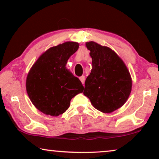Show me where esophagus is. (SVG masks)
<instances>
[{
  "mask_svg": "<svg viewBox=\"0 0 159 159\" xmlns=\"http://www.w3.org/2000/svg\"><path fill=\"white\" fill-rule=\"evenodd\" d=\"M80 81L82 82V83L84 84V80H85V77H84V76L82 75L80 77Z\"/></svg>",
  "mask_w": 159,
  "mask_h": 159,
  "instance_id": "esophagus-1",
  "label": "esophagus"
}]
</instances>
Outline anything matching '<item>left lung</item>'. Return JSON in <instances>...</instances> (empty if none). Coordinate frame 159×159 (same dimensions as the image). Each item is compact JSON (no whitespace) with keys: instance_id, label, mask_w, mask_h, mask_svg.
<instances>
[{"instance_id":"obj_1","label":"left lung","mask_w":159,"mask_h":159,"mask_svg":"<svg viewBox=\"0 0 159 159\" xmlns=\"http://www.w3.org/2000/svg\"><path fill=\"white\" fill-rule=\"evenodd\" d=\"M92 58V70L84 83L83 94L92 105L103 113L121 107L132 90V79L120 57L109 48L86 43Z\"/></svg>"}]
</instances>
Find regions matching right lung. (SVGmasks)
I'll return each mask as SVG.
<instances>
[{"label":"right lung","instance_id":"add662e5","mask_svg":"<svg viewBox=\"0 0 159 159\" xmlns=\"http://www.w3.org/2000/svg\"><path fill=\"white\" fill-rule=\"evenodd\" d=\"M79 48V43L66 42L41 55L28 73L26 89L30 101L43 114L57 116L70 106L75 95L83 92L77 77L66 69L67 61Z\"/></svg>","mask_w":159,"mask_h":159}]
</instances>
